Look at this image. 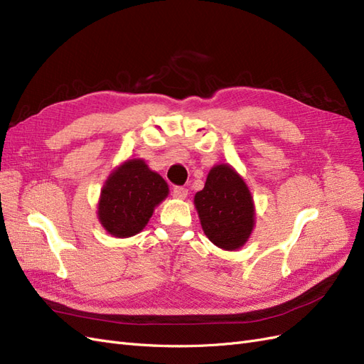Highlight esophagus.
<instances>
[{"mask_svg": "<svg viewBox=\"0 0 364 364\" xmlns=\"http://www.w3.org/2000/svg\"><path fill=\"white\" fill-rule=\"evenodd\" d=\"M173 197L178 198V200H184L186 197H188V189L186 188H181V186H176V188H173Z\"/></svg>", "mask_w": 364, "mask_h": 364, "instance_id": "obj_1", "label": "esophagus"}]
</instances>
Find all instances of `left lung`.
Returning a JSON list of instances; mask_svg holds the SVG:
<instances>
[{"label":"left lung","mask_w":364,"mask_h":364,"mask_svg":"<svg viewBox=\"0 0 364 364\" xmlns=\"http://www.w3.org/2000/svg\"><path fill=\"white\" fill-rule=\"evenodd\" d=\"M193 204L204 234L213 245L238 250L247 243L255 226V204L247 184L230 164L212 167Z\"/></svg>","instance_id":"obj_1"}]
</instances>
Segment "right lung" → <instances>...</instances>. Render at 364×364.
<instances>
[{
    "label": "right lung",
    "mask_w": 364,
    "mask_h": 364,
    "mask_svg": "<svg viewBox=\"0 0 364 364\" xmlns=\"http://www.w3.org/2000/svg\"><path fill=\"white\" fill-rule=\"evenodd\" d=\"M169 195L160 173L149 169L141 158L117 166L102 186L97 215L107 234L129 238L141 232L155 208Z\"/></svg>",
    "instance_id": "1"
}]
</instances>
